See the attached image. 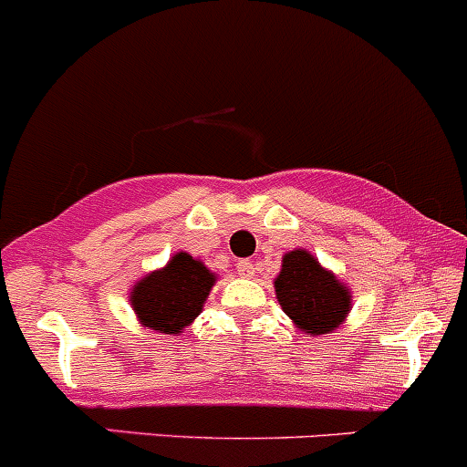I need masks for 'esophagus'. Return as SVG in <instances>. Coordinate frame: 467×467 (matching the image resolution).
Segmentation results:
<instances>
[{
	"mask_svg": "<svg viewBox=\"0 0 467 467\" xmlns=\"http://www.w3.org/2000/svg\"><path fill=\"white\" fill-rule=\"evenodd\" d=\"M237 274L244 278H251L255 274V265L251 260H239L237 263Z\"/></svg>",
	"mask_w": 467,
	"mask_h": 467,
	"instance_id": "obj_1",
	"label": "esophagus"
}]
</instances>
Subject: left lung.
Instances as JSON below:
<instances>
[{
  "mask_svg": "<svg viewBox=\"0 0 467 467\" xmlns=\"http://www.w3.org/2000/svg\"><path fill=\"white\" fill-rule=\"evenodd\" d=\"M274 290L283 313L311 337L332 334L352 308L350 290L304 248L283 255Z\"/></svg>",
  "mask_w": 467,
  "mask_h": 467,
  "instance_id": "8db88e82",
  "label": "left lung"
}]
</instances>
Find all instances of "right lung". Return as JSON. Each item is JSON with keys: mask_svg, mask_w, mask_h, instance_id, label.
<instances>
[{"mask_svg": "<svg viewBox=\"0 0 467 467\" xmlns=\"http://www.w3.org/2000/svg\"><path fill=\"white\" fill-rule=\"evenodd\" d=\"M213 283L216 274L180 251L163 269L135 283L129 299L142 327L159 334H180L200 316Z\"/></svg>", "mask_w": 467, "mask_h": 467, "instance_id": "obj_1", "label": "right lung"}]
</instances>
